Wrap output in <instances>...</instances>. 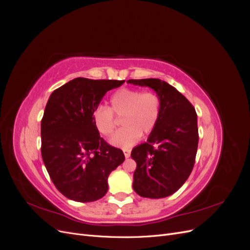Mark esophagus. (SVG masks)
I'll return each mask as SVG.
<instances>
[{
    "instance_id": "obj_1",
    "label": "esophagus",
    "mask_w": 250,
    "mask_h": 250,
    "mask_svg": "<svg viewBox=\"0 0 250 250\" xmlns=\"http://www.w3.org/2000/svg\"><path fill=\"white\" fill-rule=\"evenodd\" d=\"M123 152H124V155H125V157H126V158H128V157L130 156L131 151H130V149H123Z\"/></svg>"
}]
</instances>
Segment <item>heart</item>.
Masks as SVG:
<instances>
[{
  "label": "heart",
  "mask_w": 250,
  "mask_h": 250,
  "mask_svg": "<svg viewBox=\"0 0 250 250\" xmlns=\"http://www.w3.org/2000/svg\"><path fill=\"white\" fill-rule=\"evenodd\" d=\"M162 113L161 97L154 92L123 87L109 98V106L98 105L93 113L95 126L104 137H110L116 129L113 115L121 119L123 127L113 135L110 143L113 146L129 148L140 137L152 132Z\"/></svg>",
  "instance_id": "heart-1"
}]
</instances>
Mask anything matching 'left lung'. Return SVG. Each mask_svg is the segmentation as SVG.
Listing matches in <instances>:
<instances>
[{"instance_id":"8db88e82","label":"left lung","mask_w":250,"mask_h":250,"mask_svg":"<svg viewBox=\"0 0 250 250\" xmlns=\"http://www.w3.org/2000/svg\"><path fill=\"white\" fill-rule=\"evenodd\" d=\"M149 86L161 97L162 113L146 143L134 147L137 163L133 190L142 197L164 198L175 193L190 176L198 147L197 113L191 102L161 79H130Z\"/></svg>"}]
</instances>
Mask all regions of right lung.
<instances>
[{
	"label": "right lung",
	"mask_w": 250,
	"mask_h": 250,
	"mask_svg": "<svg viewBox=\"0 0 250 250\" xmlns=\"http://www.w3.org/2000/svg\"><path fill=\"white\" fill-rule=\"evenodd\" d=\"M124 80L78 77L53 92L42 119V156L50 178L66 198L90 202L108 190L123 151L100 137L93 113L108 90Z\"/></svg>",
	"instance_id": "right-lung-1"
}]
</instances>
